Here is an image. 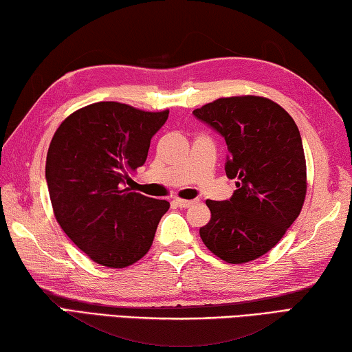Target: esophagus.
Segmentation results:
<instances>
[{"mask_svg":"<svg viewBox=\"0 0 352 352\" xmlns=\"http://www.w3.org/2000/svg\"><path fill=\"white\" fill-rule=\"evenodd\" d=\"M175 202H176V204L179 206V207H182V208H187V207H190V206L196 204L195 199H193V201H188V199H179V198H176Z\"/></svg>","mask_w":352,"mask_h":352,"instance_id":"1","label":"esophagus"}]
</instances>
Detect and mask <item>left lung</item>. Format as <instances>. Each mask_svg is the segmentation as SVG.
Returning a JSON list of instances; mask_svg holds the SVG:
<instances>
[{
    "label": "left lung",
    "instance_id": "obj_1",
    "mask_svg": "<svg viewBox=\"0 0 352 352\" xmlns=\"http://www.w3.org/2000/svg\"><path fill=\"white\" fill-rule=\"evenodd\" d=\"M193 114L223 135L226 175L238 181L230 199L206 201L212 218L199 229L201 239L227 263L256 260L303 207L306 160L298 128L278 103L256 96L218 98Z\"/></svg>",
    "mask_w": 352,
    "mask_h": 352
}]
</instances>
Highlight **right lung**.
<instances>
[{
    "label": "right lung",
    "instance_id": "1",
    "mask_svg": "<svg viewBox=\"0 0 352 352\" xmlns=\"http://www.w3.org/2000/svg\"><path fill=\"white\" fill-rule=\"evenodd\" d=\"M168 119L125 103L98 102L66 117L46 157V182L63 232L92 261L122 269L150 250L170 202L125 187Z\"/></svg>",
    "mask_w": 352,
    "mask_h": 352
}]
</instances>
